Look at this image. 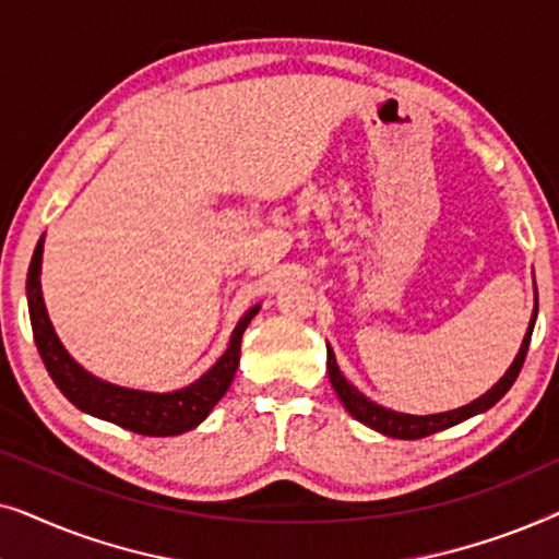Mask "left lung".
<instances>
[{"label":"left lung","mask_w":559,"mask_h":559,"mask_svg":"<svg viewBox=\"0 0 559 559\" xmlns=\"http://www.w3.org/2000/svg\"><path fill=\"white\" fill-rule=\"evenodd\" d=\"M534 320H537V308H534V312H532V320H530V328H526L522 348H519V354L514 358V364L509 366V371L499 379V384H493L484 396H478V400L465 404V407L440 412V415L419 417V415H402V412L379 407L377 402H371L369 396H364L354 384H350V381H346V377H343L338 369V364H335L331 346H328V377H331V384L335 389V394H338V400L343 402V407H346L350 415L358 419V423H364L366 427H371V430H377V432H384V435H389V438L419 440V438H427V435H432V432L448 430V427L463 423V419H468L473 415H480V412L491 409L493 404L509 392L511 384H514L519 377V371H522L526 350H530Z\"/></svg>","instance_id":"1"}]
</instances>
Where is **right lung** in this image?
<instances>
[{
  "instance_id": "add662e5",
  "label": "right lung",
  "mask_w": 559,
  "mask_h": 559,
  "mask_svg": "<svg viewBox=\"0 0 559 559\" xmlns=\"http://www.w3.org/2000/svg\"><path fill=\"white\" fill-rule=\"evenodd\" d=\"M43 239L37 241L33 262H29L27 270L29 323H33V335L45 369H48L50 379L56 381L60 392L66 394V400L73 402L81 412H88V415L136 435H150V438L182 435L201 425L211 415V409L216 407L221 396L226 394V389L231 386L241 356V335L251 323V318L259 312V305L243 312V318L234 328L226 354L190 386L178 389V392L155 394L109 384V381H102L94 373H88L81 364H75L71 354L63 348V343L58 341L56 331H52L40 289Z\"/></svg>"
}]
</instances>
